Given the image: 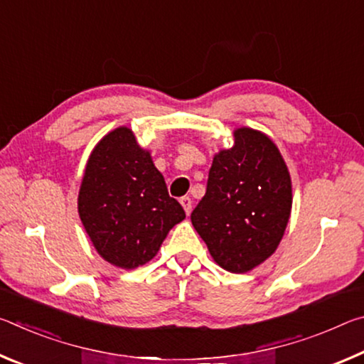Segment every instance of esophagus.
<instances>
[{
    "instance_id": "1",
    "label": "esophagus",
    "mask_w": 364,
    "mask_h": 364,
    "mask_svg": "<svg viewBox=\"0 0 364 364\" xmlns=\"http://www.w3.org/2000/svg\"><path fill=\"white\" fill-rule=\"evenodd\" d=\"M180 204L183 205V208H184V212H186V215H189L191 210H193V200H191V197H188V196L181 197Z\"/></svg>"
}]
</instances>
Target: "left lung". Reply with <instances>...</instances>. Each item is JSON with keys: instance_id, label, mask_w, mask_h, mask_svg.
<instances>
[{"instance_id": "obj_1", "label": "left lung", "mask_w": 364, "mask_h": 364, "mask_svg": "<svg viewBox=\"0 0 364 364\" xmlns=\"http://www.w3.org/2000/svg\"><path fill=\"white\" fill-rule=\"evenodd\" d=\"M292 208L291 176L267 134L239 128L213 157L191 221L221 268L245 273L278 247Z\"/></svg>"}]
</instances>
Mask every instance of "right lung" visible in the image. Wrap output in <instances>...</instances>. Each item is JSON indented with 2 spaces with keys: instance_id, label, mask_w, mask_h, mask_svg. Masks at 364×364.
<instances>
[{
  "instance_id": "right-lung-1",
  "label": "right lung",
  "mask_w": 364,
  "mask_h": 364,
  "mask_svg": "<svg viewBox=\"0 0 364 364\" xmlns=\"http://www.w3.org/2000/svg\"><path fill=\"white\" fill-rule=\"evenodd\" d=\"M78 213L97 254L125 269L152 260L168 231L186 217L151 154L125 127L106 134L91 152Z\"/></svg>"
}]
</instances>
